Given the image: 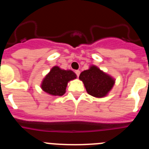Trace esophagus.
Wrapping results in <instances>:
<instances>
[{
	"label": "esophagus",
	"mask_w": 149,
	"mask_h": 149,
	"mask_svg": "<svg viewBox=\"0 0 149 149\" xmlns=\"http://www.w3.org/2000/svg\"><path fill=\"white\" fill-rule=\"evenodd\" d=\"M75 73H76V76H77V77H79V75H80V70H76V71H75Z\"/></svg>",
	"instance_id": "obj_1"
}]
</instances>
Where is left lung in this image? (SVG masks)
Wrapping results in <instances>:
<instances>
[{
    "label": "left lung",
    "instance_id": "left-lung-1",
    "mask_svg": "<svg viewBox=\"0 0 149 149\" xmlns=\"http://www.w3.org/2000/svg\"><path fill=\"white\" fill-rule=\"evenodd\" d=\"M79 79L84 84L87 93L97 98L107 96L115 84L112 76L95 65H91L88 70L81 72Z\"/></svg>",
    "mask_w": 149,
    "mask_h": 149
}]
</instances>
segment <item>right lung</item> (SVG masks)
I'll list each match as a JSON object with an SVG mask.
<instances>
[{"label": "right lung", "instance_id": "1", "mask_svg": "<svg viewBox=\"0 0 149 149\" xmlns=\"http://www.w3.org/2000/svg\"><path fill=\"white\" fill-rule=\"evenodd\" d=\"M76 77V74L72 70H63L58 66H54L43 79L41 88L50 95L62 96L65 93L68 83Z\"/></svg>", "mask_w": 149, "mask_h": 149}]
</instances>
